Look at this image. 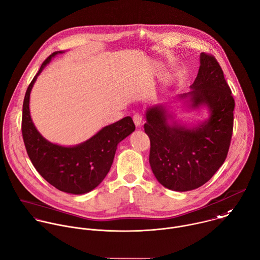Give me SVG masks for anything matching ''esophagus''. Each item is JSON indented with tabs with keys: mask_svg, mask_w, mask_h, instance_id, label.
Returning <instances> with one entry per match:
<instances>
[{
	"mask_svg": "<svg viewBox=\"0 0 260 260\" xmlns=\"http://www.w3.org/2000/svg\"><path fill=\"white\" fill-rule=\"evenodd\" d=\"M133 119H134L135 125H136L137 127L140 126V125L142 124V122H143V117H142L141 114H135L134 117H133Z\"/></svg>",
	"mask_w": 260,
	"mask_h": 260,
	"instance_id": "esophagus-1",
	"label": "esophagus"
}]
</instances>
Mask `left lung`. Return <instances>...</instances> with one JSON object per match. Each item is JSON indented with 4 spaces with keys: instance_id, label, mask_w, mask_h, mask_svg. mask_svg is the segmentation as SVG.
I'll list each match as a JSON object with an SVG mask.
<instances>
[{
    "instance_id": "1",
    "label": "left lung",
    "mask_w": 260,
    "mask_h": 260,
    "mask_svg": "<svg viewBox=\"0 0 260 260\" xmlns=\"http://www.w3.org/2000/svg\"><path fill=\"white\" fill-rule=\"evenodd\" d=\"M190 91L175 97L187 111L206 108L208 116L182 122L170 102L146 110L145 133L150 138V166L160 184L189 191L208 182L226 160L233 133L235 102L224 73L212 55L202 52Z\"/></svg>"
}]
</instances>
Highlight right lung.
Segmentation results:
<instances>
[{"label": "right lung", "instance_id": "right-lung-1", "mask_svg": "<svg viewBox=\"0 0 260 260\" xmlns=\"http://www.w3.org/2000/svg\"><path fill=\"white\" fill-rule=\"evenodd\" d=\"M66 50L55 51L41 64L27 88L22 114V135L27 154L37 172L52 186L72 194H84L96 188L112 165L117 145L136 126L126 116L98 131L87 141L75 146H61L47 141L35 127L29 109L33 85L50 60Z\"/></svg>", "mask_w": 260, "mask_h": 260}]
</instances>
